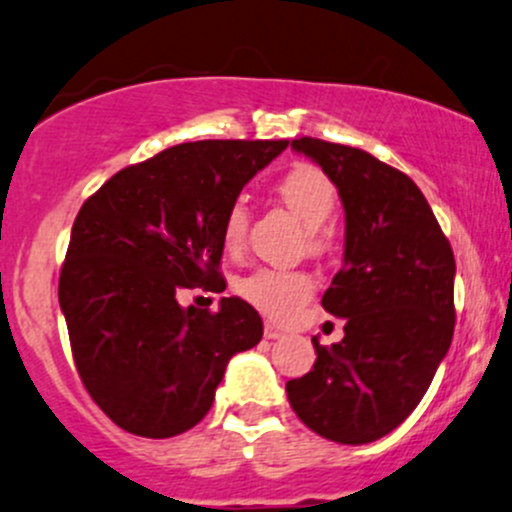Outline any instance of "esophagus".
I'll list each match as a JSON object with an SVG mask.
<instances>
[{"label":"esophagus","instance_id":"34e87169","mask_svg":"<svg viewBox=\"0 0 512 512\" xmlns=\"http://www.w3.org/2000/svg\"><path fill=\"white\" fill-rule=\"evenodd\" d=\"M263 336L271 338V341H273V338L283 336V329H278V326L271 324V321H266V326H263Z\"/></svg>","mask_w":512,"mask_h":512}]
</instances>
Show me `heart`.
<instances>
[{"mask_svg":"<svg viewBox=\"0 0 512 512\" xmlns=\"http://www.w3.org/2000/svg\"><path fill=\"white\" fill-rule=\"evenodd\" d=\"M278 195L283 203L295 212L297 217L312 229V241L321 246L324 234L319 227L329 222L336 210V186L319 166L297 164L278 181ZM246 227H249V212L241 203H232L222 220V246L232 254L244 246ZM314 280L302 271H290V268L263 266L251 271L249 275L237 280V292L251 307L263 312L266 317L285 321L292 314L300 312L304 302L312 297Z\"/></svg>","mask_w":512,"mask_h":512,"instance_id":"1","label":"heart"}]
</instances>
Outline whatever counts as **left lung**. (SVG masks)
Wrapping results in <instances>:
<instances>
[{
  "mask_svg": "<svg viewBox=\"0 0 512 512\" xmlns=\"http://www.w3.org/2000/svg\"><path fill=\"white\" fill-rule=\"evenodd\" d=\"M333 181L346 210L343 268L321 307L346 321L317 363L285 384L321 438L365 445L399 426L428 392L455 333V254L421 188L363 149L292 140Z\"/></svg>",
  "mask_w": 512,
  "mask_h": 512,
  "instance_id": "8db88e82",
  "label": "left lung"
}]
</instances>
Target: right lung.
<instances>
[{"instance_id": "obj_1", "label": "right lung", "mask_w": 512, "mask_h": 512, "mask_svg": "<svg viewBox=\"0 0 512 512\" xmlns=\"http://www.w3.org/2000/svg\"><path fill=\"white\" fill-rule=\"evenodd\" d=\"M287 140L183 142L111 176L84 200L60 271L72 358L96 406L142 438L203 421L232 355L263 321L249 302L179 304L183 287L222 292V220Z\"/></svg>"}]
</instances>
